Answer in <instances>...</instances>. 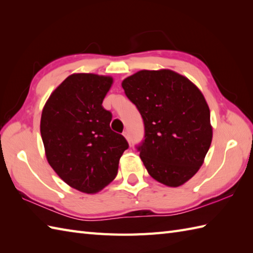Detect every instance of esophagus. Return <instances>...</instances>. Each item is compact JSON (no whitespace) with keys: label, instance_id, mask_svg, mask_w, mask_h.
<instances>
[{"label":"esophagus","instance_id":"1","mask_svg":"<svg viewBox=\"0 0 253 253\" xmlns=\"http://www.w3.org/2000/svg\"><path fill=\"white\" fill-rule=\"evenodd\" d=\"M123 135H124V137L126 138L127 141H129V133H128L127 131H125V132H123Z\"/></svg>","mask_w":253,"mask_h":253}]
</instances>
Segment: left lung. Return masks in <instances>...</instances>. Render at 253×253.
<instances>
[{
    "mask_svg": "<svg viewBox=\"0 0 253 253\" xmlns=\"http://www.w3.org/2000/svg\"><path fill=\"white\" fill-rule=\"evenodd\" d=\"M140 112L146 139L138 148L149 175L169 187L197 174L211 146L213 128L204 95L171 69H142L122 82Z\"/></svg>",
    "mask_w": 253,
    "mask_h": 253,
    "instance_id": "obj_1",
    "label": "left lung"
}]
</instances>
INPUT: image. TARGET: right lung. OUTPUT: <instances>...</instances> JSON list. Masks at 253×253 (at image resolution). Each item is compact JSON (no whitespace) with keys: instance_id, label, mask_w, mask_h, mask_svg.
Here are the masks:
<instances>
[{"instance_id":"add662e5","label":"right lung","mask_w":253,"mask_h":253,"mask_svg":"<svg viewBox=\"0 0 253 253\" xmlns=\"http://www.w3.org/2000/svg\"><path fill=\"white\" fill-rule=\"evenodd\" d=\"M112 76L75 73L46 100L40 132L47 162L62 180L84 193H96L114 180L128 148L112 131L111 112L102 106Z\"/></svg>"}]
</instances>
